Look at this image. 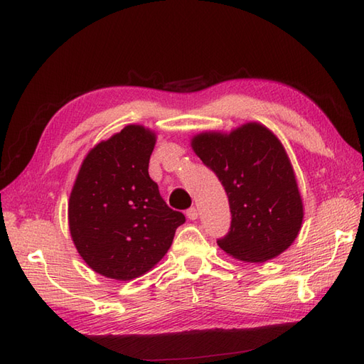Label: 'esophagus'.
<instances>
[{
    "label": "esophagus",
    "instance_id": "34e87169",
    "mask_svg": "<svg viewBox=\"0 0 364 364\" xmlns=\"http://www.w3.org/2000/svg\"><path fill=\"white\" fill-rule=\"evenodd\" d=\"M186 215H188L189 220H197L198 218V209L197 208H189L186 210Z\"/></svg>",
    "mask_w": 364,
    "mask_h": 364
}]
</instances>
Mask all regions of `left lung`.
I'll use <instances>...</instances> for the list:
<instances>
[{
  "label": "left lung",
  "mask_w": 364,
  "mask_h": 364,
  "mask_svg": "<svg viewBox=\"0 0 364 364\" xmlns=\"http://www.w3.org/2000/svg\"><path fill=\"white\" fill-rule=\"evenodd\" d=\"M192 149L226 191L231 226L217 243L243 262H265L296 239L302 200L285 149L267 127L245 124L230 134L209 132Z\"/></svg>",
  "instance_id": "8db88e82"
}]
</instances>
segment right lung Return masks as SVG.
<instances>
[{"label": "right lung", "mask_w": 364, "mask_h": 364, "mask_svg": "<svg viewBox=\"0 0 364 364\" xmlns=\"http://www.w3.org/2000/svg\"><path fill=\"white\" fill-rule=\"evenodd\" d=\"M155 133L127 125L83 159L71 191L73 242L96 273L130 281L147 273L171 248L183 213L166 205L149 175Z\"/></svg>", "instance_id": "1"}]
</instances>
